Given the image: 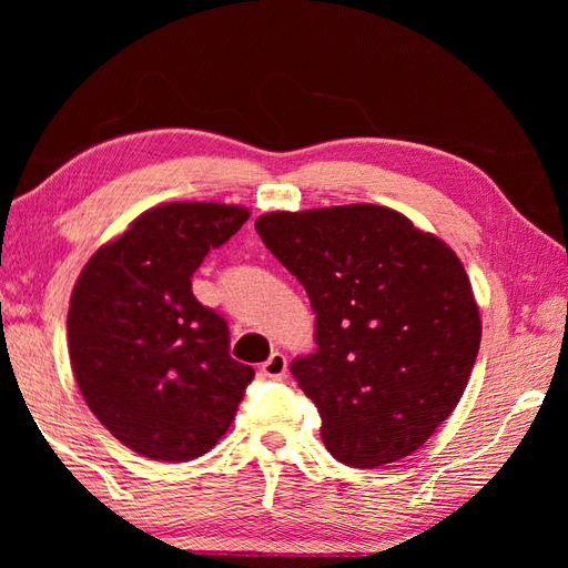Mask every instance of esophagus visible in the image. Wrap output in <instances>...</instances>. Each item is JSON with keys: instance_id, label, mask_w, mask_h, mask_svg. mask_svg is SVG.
Wrapping results in <instances>:
<instances>
[{"instance_id": "esophagus-1", "label": "esophagus", "mask_w": 568, "mask_h": 568, "mask_svg": "<svg viewBox=\"0 0 568 568\" xmlns=\"http://www.w3.org/2000/svg\"><path fill=\"white\" fill-rule=\"evenodd\" d=\"M261 372L270 376V379H282V376H286V357L282 353H272L267 363H263Z\"/></svg>"}]
</instances>
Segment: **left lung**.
<instances>
[{
	"mask_svg": "<svg viewBox=\"0 0 568 568\" xmlns=\"http://www.w3.org/2000/svg\"><path fill=\"white\" fill-rule=\"evenodd\" d=\"M255 232L311 298L313 355L291 374L338 462L403 459L450 417L471 376L480 317L457 253L372 203L267 213Z\"/></svg>",
	"mask_w": 568,
	"mask_h": 568,
	"instance_id": "8db88e82",
	"label": "left lung"
}]
</instances>
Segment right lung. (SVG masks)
<instances>
[{"label":"right lung","instance_id":"obj_1","mask_svg":"<svg viewBox=\"0 0 568 568\" xmlns=\"http://www.w3.org/2000/svg\"><path fill=\"white\" fill-rule=\"evenodd\" d=\"M246 220L242 205L163 203L80 272L71 367L94 417L134 453L196 459L236 415L255 372L230 355L227 322L196 301L192 274Z\"/></svg>","mask_w":568,"mask_h":568}]
</instances>
